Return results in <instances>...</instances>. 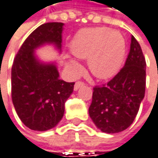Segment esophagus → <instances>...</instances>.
Wrapping results in <instances>:
<instances>
[{
    "instance_id": "esophagus-1",
    "label": "esophagus",
    "mask_w": 158,
    "mask_h": 158,
    "mask_svg": "<svg viewBox=\"0 0 158 158\" xmlns=\"http://www.w3.org/2000/svg\"><path fill=\"white\" fill-rule=\"evenodd\" d=\"M84 85H85V83H84L83 81H77V82L75 83V85H74V90L79 89V87L83 86Z\"/></svg>"
}]
</instances>
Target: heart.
<instances>
[{
  "label": "heart",
  "mask_w": 158,
  "mask_h": 158,
  "mask_svg": "<svg viewBox=\"0 0 158 158\" xmlns=\"http://www.w3.org/2000/svg\"><path fill=\"white\" fill-rule=\"evenodd\" d=\"M71 50L77 58L88 59L87 64L92 74L105 79L112 76L120 67L126 45L117 31L95 27L80 31L71 44ZM68 66L74 73L80 70V65L73 60L68 61Z\"/></svg>",
  "instance_id": "obj_1"
}]
</instances>
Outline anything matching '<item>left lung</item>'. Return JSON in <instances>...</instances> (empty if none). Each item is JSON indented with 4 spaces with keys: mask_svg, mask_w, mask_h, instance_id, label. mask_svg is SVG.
Masks as SVG:
<instances>
[{
    "mask_svg": "<svg viewBox=\"0 0 158 158\" xmlns=\"http://www.w3.org/2000/svg\"><path fill=\"white\" fill-rule=\"evenodd\" d=\"M145 66L141 46L131 36L124 66L107 84L93 88L88 111L100 131L115 133L133 122L145 93Z\"/></svg>",
    "mask_w": 158,
    "mask_h": 158,
    "instance_id": "obj_1",
    "label": "left lung"
}]
</instances>
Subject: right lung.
<instances>
[{
  "instance_id": "obj_1",
  "label": "right lung",
  "mask_w": 158,
  "mask_h": 158,
  "mask_svg": "<svg viewBox=\"0 0 158 158\" xmlns=\"http://www.w3.org/2000/svg\"><path fill=\"white\" fill-rule=\"evenodd\" d=\"M62 23H45L24 41L12 66V100L18 117L31 130L55 127L64 114V105L74 83L59 78L53 64H40L34 49L44 43L61 47Z\"/></svg>"
}]
</instances>
